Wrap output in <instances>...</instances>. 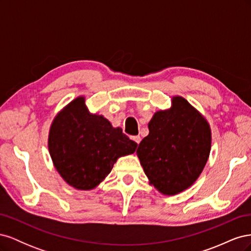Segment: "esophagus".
<instances>
[{
	"label": "esophagus",
	"mask_w": 251,
	"mask_h": 251,
	"mask_svg": "<svg viewBox=\"0 0 251 251\" xmlns=\"http://www.w3.org/2000/svg\"><path fill=\"white\" fill-rule=\"evenodd\" d=\"M131 139H133V140H134L136 143H137V144H139V143H140V141H141L140 136H133V137H132Z\"/></svg>",
	"instance_id": "1"
}]
</instances>
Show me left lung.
Listing matches in <instances>:
<instances>
[{"label": "left lung", "instance_id": "1", "mask_svg": "<svg viewBox=\"0 0 251 251\" xmlns=\"http://www.w3.org/2000/svg\"><path fill=\"white\" fill-rule=\"evenodd\" d=\"M137 154L151 185L165 196L191 187L206 164L211 148L208 121L182 96L170 109L157 111Z\"/></svg>", "mask_w": 251, "mask_h": 251}]
</instances>
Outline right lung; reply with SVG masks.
Listing matches in <instances>:
<instances>
[{"mask_svg":"<svg viewBox=\"0 0 251 251\" xmlns=\"http://www.w3.org/2000/svg\"><path fill=\"white\" fill-rule=\"evenodd\" d=\"M137 143L113 127L102 115L90 113L86 97L78 96L53 119L48 150L55 170L68 184L91 191L111 173L117 159L131 155Z\"/></svg>","mask_w":251,"mask_h":251,"instance_id":"1","label":"right lung"}]
</instances>
